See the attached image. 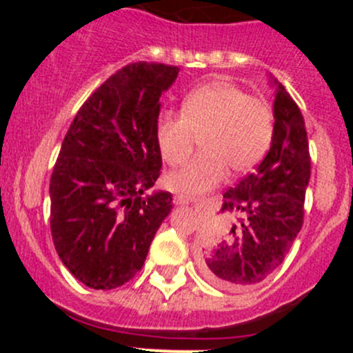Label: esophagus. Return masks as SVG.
Segmentation results:
<instances>
[{
    "mask_svg": "<svg viewBox=\"0 0 353 353\" xmlns=\"http://www.w3.org/2000/svg\"><path fill=\"white\" fill-rule=\"evenodd\" d=\"M174 203H176V205H181V206L190 205L191 198H190V196H183V194H177V196L174 198Z\"/></svg>",
    "mask_w": 353,
    "mask_h": 353,
    "instance_id": "obj_1",
    "label": "esophagus"
}]
</instances>
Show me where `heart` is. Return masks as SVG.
I'll list each match as a JSON object with an SVG mask.
<instances>
[{"label": "heart", "mask_w": 353, "mask_h": 353, "mask_svg": "<svg viewBox=\"0 0 353 353\" xmlns=\"http://www.w3.org/2000/svg\"><path fill=\"white\" fill-rule=\"evenodd\" d=\"M275 116L268 102L249 95L225 80L210 81L186 95L181 114H160L155 140L169 165L190 159L201 140L203 154L165 177V186L183 196L213 190L229 176V169L251 170L268 152Z\"/></svg>", "instance_id": "heart-1"}]
</instances>
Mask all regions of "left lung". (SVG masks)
<instances>
[{
  "instance_id": "1",
  "label": "left lung",
  "mask_w": 353,
  "mask_h": 353,
  "mask_svg": "<svg viewBox=\"0 0 353 353\" xmlns=\"http://www.w3.org/2000/svg\"><path fill=\"white\" fill-rule=\"evenodd\" d=\"M311 177L307 131L301 109L279 85L270 152L254 172L223 193L220 213L236 216L229 236L210 248L203 273L215 285L243 290L268 279L283 263L304 223Z\"/></svg>"
}]
</instances>
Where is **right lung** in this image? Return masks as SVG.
Returning <instances> with one entry per match:
<instances>
[{"label":"right lung","instance_id":"obj_1","mask_svg":"<svg viewBox=\"0 0 353 353\" xmlns=\"http://www.w3.org/2000/svg\"><path fill=\"white\" fill-rule=\"evenodd\" d=\"M179 68L130 63L109 77L70 124L52 169L51 236L71 275L95 290L124 285L143 266L172 194L143 198L159 179L160 97Z\"/></svg>","mask_w":353,"mask_h":353}]
</instances>
